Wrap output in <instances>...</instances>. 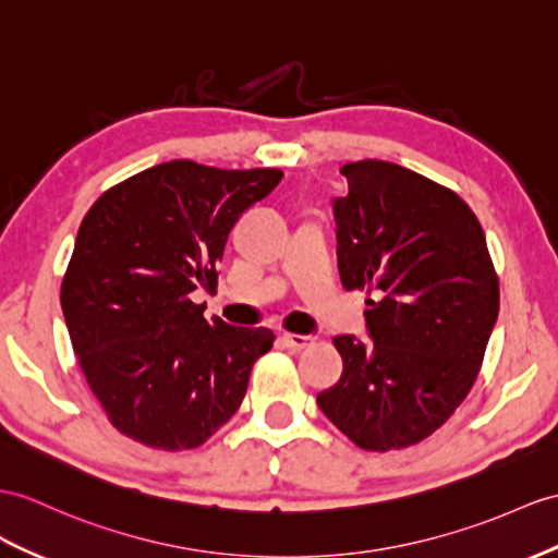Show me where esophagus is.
<instances>
[{"label": "esophagus", "instance_id": "esophagus-1", "mask_svg": "<svg viewBox=\"0 0 558 558\" xmlns=\"http://www.w3.org/2000/svg\"><path fill=\"white\" fill-rule=\"evenodd\" d=\"M279 324H281V336H279V345L281 348H301L307 341L303 333L293 331V326L289 324V317H281Z\"/></svg>", "mask_w": 558, "mask_h": 558}]
</instances>
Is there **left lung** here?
<instances>
[{
  "instance_id": "left-lung-1",
  "label": "left lung",
  "mask_w": 558,
  "mask_h": 558,
  "mask_svg": "<svg viewBox=\"0 0 558 558\" xmlns=\"http://www.w3.org/2000/svg\"><path fill=\"white\" fill-rule=\"evenodd\" d=\"M271 168L170 160L130 177L80 225L61 307L87 384L111 424L156 450H194L246 398L275 333L198 303L239 217L281 182Z\"/></svg>"
}]
</instances>
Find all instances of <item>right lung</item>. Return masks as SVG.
Segmentation results:
<instances>
[{
    "label": "right lung",
    "mask_w": 558,
    "mask_h": 558,
    "mask_svg": "<svg viewBox=\"0 0 558 558\" xmlns=\"http://www.w3.org/2000/svg\"><path fill=\"white\" fill-rule=\"evenodd\" d=\"M333 198L345 291L369 289L366 336H336L343 374L319 410L362 450L438 430L481 372L499 283L475 215L450 189L386 160L343 166Z\"/></svg>",
    "instance_id": "1"
}]
</instances>
